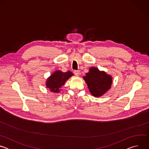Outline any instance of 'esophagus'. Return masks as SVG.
Here are the masks:
<instances>
[{
	"label": "esophagus",
	"instance_id": "esophagus-1",
	"mask_svg": "<svg viewBox=\"0 0 149 149\" xmlns=\"http://www.w3.org/2000/svg\"><path fill=\"white\" fill-rule=\"evenodd\" d=\"M74 74L77 75V76H78L79 75V71H77V70H75L74 71Z\"/></svg>",
	"mask_w": 149,
	"mask_h": 149
}]
</instances>
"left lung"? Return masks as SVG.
<instances>
[{
	"label": "left lung",
	"mask_w": 149,
	"mask_h": 149,
	"mask_svg": "<svg viewBox=\"0 0 149 149\" xmlns=\"http://www.w3.org/2000/svg\"><path fill=\"white\" fill-rule=\"evenodd\" d=\"M83 78L87 84L90 93L95 97H100L107 92L111 87L112 78L103 71L92 67L89 72Z\"/></svg>",
	"instance_id": "left-lung-1"
}]
</instances>
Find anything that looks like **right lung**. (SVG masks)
<instances>
[{
	"label": "right lung",
	"mask_w": 149,
	"mask_h": 149,
	"mask_svg": "<svg viewBox=\"0 0 149 149\" xmlns=\"http://www.w3.org/2000/svg\"><path fill=\"white\" fill-rule=\"evenodd\" d=\"M72 75H73V74L70 71L62 72L60 71H57L51 75L48 79L47 87L52 92L59 93V90Z\"/></svg>",
	"instance_id": "add662e5"
}]
</instances>
